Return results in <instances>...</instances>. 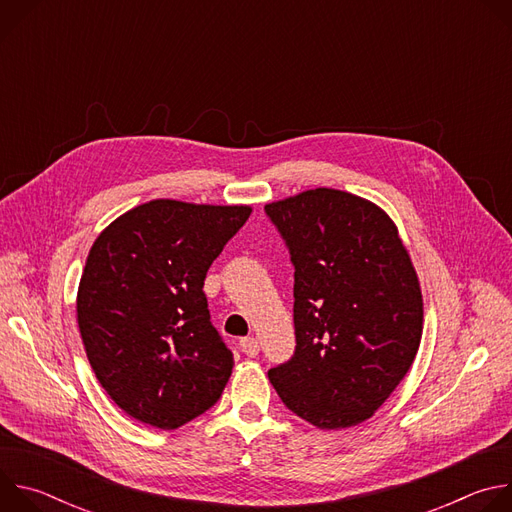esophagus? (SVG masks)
Returning <instances> with one entry per match:
<instances>
[{"mask_svg": "<svg viewBox=\"0 0 512 512\" xmlns=\"http://www.w3.org/2000/svg\"><path fill=\"white\" fill-rule=\"evenodd\" d=\"M241 350L247 354V356H257L259 354V342L257 338L253 336H247V338H241Z\"/></svg>", "mask_w": 512, "mask_h": 512, "instance_id": "obj_1", "label": "esophagus"}]
</instances>
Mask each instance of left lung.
I'll return each instance as SVG.
<instances>
[{
    "label": "left lung",
    "instance_id": "obj_1",
    "mask_svg": "<svg viewBox=\"0 0 512 512\" xmlns=\"http://www.w3.org/2000/svg\"><path fill=\"white\" fill-rule=\"evenodd\" d=\"M294 273L296 352L271 369L285 407L320 429L358 425L415 360L423 298L389 214L334 188L265 204Z\"/></svg>",
    "mask_w": 512,
    "mask_h": 512
}]
</instances>
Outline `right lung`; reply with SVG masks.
I'll use <instances>...</instances> for the list:
<instances>
[{"instance_id": "obj_1", "label": "right lung", "mask_w": 512, "mask_h": 512, "mask_svg": "<svg viewBox=\"0 0 512 512\" xmlns=\"http://www.w3.org/2000/svg\"><path fill=\"white\" fill-rule=\"evenodd\" d=\"M249 214L243 204L158 198L95 239L77 294L79 330L99 383L133 419L176 429L221 399L235 362L202 287Z\"/></svg>"}]
</instances>
